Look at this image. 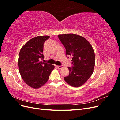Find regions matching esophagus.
Segmentation results:
<instances>
[{
    "label": "esophagus",
    "mask_w": 120,
    "mask_h": 120,
    "mask_svg": "<svg viewBox=\"0 0 120 120\" xmlns=\"http://www.w3.org/2000/svg\"><path fill=\"white\" fill-rule=\"evenodd\" d=\"M56 67L58 69H59V70H60V69L64 67L63 66H56Z\"/></svg>",
    "instance_id": "34e87169"
}]
</instances>
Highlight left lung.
Listing matches in <instances>:
<instances>
[{
  "label": "left lung",
  "mask_w": 120,
  "mask_h": 120,
  "mask_svg": "<svg viewBox=\"0 0 120 120\" xmlns=\"http://www.w3.org/2000/svg\"><path fill=\"white\" fill-rule=\"evenodd\" d=\"M60 41L66 48V54L71 56L72 68L64 81L73 87H79L88 81L93 73L95 55L93 47L82 36L73 34H59Z\"/></svg>",
  "instance_id": "8db88e82"
}]
</instances>
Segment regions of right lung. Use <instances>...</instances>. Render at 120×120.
Masks as SVG:
<instances>
[{
  "instance_id": "1",
  "label": "right lung",
  "mask_w": 120,
  "mask_h": 120,
  "mask_svg": "<svg viewBox=\"0 0 120 120\" xmlns=\"http://www.w3.org/2000/svg\"><path fill=\"white\" fill-rule=\"evenodd\" d=\"M50 37L38 36L28 41L21 48L19 53L18 66L24 82L34 89L41 88L48 81L54 66L39 61L44 58L43 44Z\"/></svg>"
}]
</instances>
